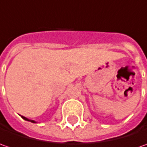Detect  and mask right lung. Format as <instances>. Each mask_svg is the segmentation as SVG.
<instances>
[{"label": "right lung", "instance_id": "1", "mask_svg": "<svg viewBox=\"0 0 147 147\" xmlns=\"http://www.w3.org/2000/svg\"><path fill=\"white\" fill-rule=\"evenodd\" d=\"M21 117H22V118H23V119H24V120H27V121H30V122H32V123H36V122L34 121V120H30V119H28L27 118H25V117H24V116H21Z\"/></svg>", "mask_w": 147, "mask_h": 147}]
</instances>
